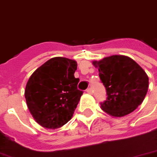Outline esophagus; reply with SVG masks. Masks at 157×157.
Returning a JSON list of instances; mask_svg holds the SVG:
<instances>
[{"mask_svg":"<svg viewBox=\"0 0 157 157\" xmlns=\"http://www.w3.org/2000/svg\"><path fill=\"white\" fill-rule=\"evenodd\" d=\"M86 92H87L88 94H92V93H93V91H92V89H91V88H88L87 90H86Z\"/></svg>","mask_w":157,"mask_h":157,"instance_id":"1","label":"esophagus"}]
</instances>
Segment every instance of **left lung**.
I'll return each mask as SVG.
<instances>
[{
  "label": "left lung",
  "instance_id": "left-lung-1",
  "mask_svg": "<svg viewBox=\"0 0 157 157\" xmlns=\"http://www.w3.org/2000/svg\"><path fill=\"white\" fill-rule=\"evenodd\" d=\"M106 90V100L101 103L105 113L122 117L134 111L147 95L149 78L147 73L132 58L113 55L93 61Z\"/></svg>",
  "mask_w": 157,
  "mask_h": 157
}]
</instances>
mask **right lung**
<instances>
[{"mask_svg": "<svg viewBox=\"0 0 157 157\" xmlns=\"http://www.w3.org/2000/svg\"><path fill=\"white\" fill-rule=\"evenodd\" d=\"M77 63L66 57H53L37 68L26 83L25 97L29 111L39 125L57 129L72 117L82 95L74 73Z\"/></svg>", "mask_w": 157, "mask_h": 157, "instance_id": "right-lung-1", "label": "right lung"}]
</instances>
